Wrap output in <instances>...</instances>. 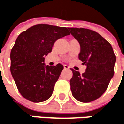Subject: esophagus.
Instances as JSON below:
<instances>
[{"instance_id": "esophagus-1", "label": "esophagus", "mask_w": 124, "mask_h": 124, "mask_svg": "<svg viewBox=\"0 0 124 124\" xmlns=\"http://www.w3.org/2000/svg\"><path fill=\"white\" fill-rule=\"evenodd\" d=\"M64 69H65V70H68V69H69V67H68L67 65H64Z\"/></svg>"}]
</instances>
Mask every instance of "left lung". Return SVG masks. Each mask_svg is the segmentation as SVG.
Masks as SVG:
<instances>
[{"instance_id": "left-lung-1", "label": "left lung", "mask_w": 124, "mask_h": 124, "mask_svg": "<svg viewBox=\"0 0 124 124\" xmlns=\"http://www.w3.org/2000/svg\"><path fill=\"white\" fill-rule=\"evenodd\" d=\"M68 29L80 44L78 59L87 65L82 75L72 69V95L81 102L95 101L106 91L114 75L116 55L110 43L99 33L84 28Z\"/></svg>"}]
</instances>
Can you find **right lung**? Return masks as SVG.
<instances>
[{
    "instance_id": "add662e5",
    "label": "right lung",
    "mask_w": 124,
    "mask_h": 124,
    "mask_svg": "<svg viewBox=\"0 0 124 124\" xmlns=\"http://www.w3.org/2000/svg\"><path fill=\"white\" fill-rule=\"evenodd\" d=\"M69 34L66 27L38 24L17 37L10 54V70L23 98L38 103L51 96L64 68L61 64L46 66L45 56L58 39Z\"/></svg>"
}]
</instances>
